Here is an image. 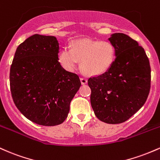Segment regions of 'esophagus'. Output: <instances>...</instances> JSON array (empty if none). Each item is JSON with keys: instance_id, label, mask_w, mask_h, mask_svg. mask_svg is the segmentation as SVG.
Segmentation results:
<instances>
[{"instance_id": "esophagus-1", "label": "esophagus", "mask_w": 160, "mask_h": 160, "mask_svg": "<svg viewBox=\"0 0 160 160\" xmlns=\"http://www.w3.org/2000/svg\"><path fill=\"white\" fill-rule=\"evenodd\" d=\"M80 81H81V83L82 84V85H85L86 83H87L88 82V80L86 79L85 78H80Z\"/></svg>"}]
</instances>
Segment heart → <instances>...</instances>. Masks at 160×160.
<instances>
[{"label": "heart", "mask_w": 160, "mask_h": 160, "mask_svg": "<svg viewBox=\"0 0 160 160\" xmlns=\"http://www.w3.org/2000/svg\"><path fill=\"white\" fill-rule=\"evenodd\" d=\"M115 59L114 47L107 41L97 42L88 39L72 41L71 49L64 48L59 53L60 65L68 72L76 69L78 61L88 75H99L112 65Z\"/></svg>", "instance_id": "heart-1"}]
</instances>
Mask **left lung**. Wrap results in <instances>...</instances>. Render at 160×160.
Returning <instances> with one entry per match:
<instances>
[{"label":"left lung","instance_id":"obj_1","mask_svg":"<svg viewBox=\"0 0 160 160\" xmlns=\"http://www.w3.org/2000/svg\"><path fill=\"white\" fill-rule=\"evenodd\" d=\"M116 58L107 72L89 78L91 103L95 116L108 124L124 122L145 103L150 93L151 70L144 49L128 35L109 38Z\"/></svg>","mask_w":160,"mask_h":160}]
</instances>
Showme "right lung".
<instances>
[{
  "label": "right lung",
  "instance_id": "add662e5",
  "mask_svg": "<svg viewBox=\"0 0 160 160\" xmlns=\"http://www.w3.org/2000/svg\"><path fill=\"white\" fill-rule=\"evenodd\" d=\"M58 53L56 38L35 34L18 46L10 67L14 103L25 117L38 125L63 122L81 86L78 75L61 66Z\"/></svg>",
  "mask_w": 160,
  "mask_h": 160
}]
</instances>
